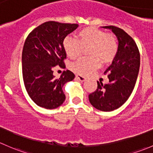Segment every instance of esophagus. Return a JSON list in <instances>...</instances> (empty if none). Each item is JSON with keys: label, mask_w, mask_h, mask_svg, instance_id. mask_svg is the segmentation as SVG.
<instances>
[{"label": "esophagus", "mask_w": 153, "mask_h": 153, "mask_svg": "<svg viewBox=\"0 0 153 153\" xmlns=\"http://www.w3.org/2000/svg\"><path fill=\"white\" fill-rule=\"evenodd\" d=\"M76 78L78 80H79L80 82H84V81H85V79H86L85 77L82 76V75H76Z\"/></svg>", "instance_id": "1"}]
</instances>
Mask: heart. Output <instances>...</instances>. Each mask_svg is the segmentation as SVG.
<instances>
[{
    "label": "heart",
    "instance_id": "obj_1",
    "mask_svg": "<svg viewBox=\"0 0 153 153\" xmlns=\"http://www.w3.org/2000/svg\"><path fill=\"white\" fill-rule=\"evenodd\" d=\"M87 49L88 55L72 64V69L82 75L89 74L102 63L111 62L118 52V42L111 34L94 27L80 30L76 39L68 37L63 41V48L69 58L76 59L81 54L82 48Z\"/></svg>",
    "mask_w": 153,
    "mask_h": 153
}]
</instances>
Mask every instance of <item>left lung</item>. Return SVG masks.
<instances>
[{"label": "left lung", "instance_id": "obj_1", "mask_svg": "<svg viewBox=\"0 0 153 153\" xmlns=\"http://www.w3.org/2000/svg\"><path fill=\"white\" fill-rule=\"evenodd\" d=\"M111 29L119 42L118 52L106 69L109 83L103 85L97 82V89L89 95L91 105L102 111L120 108L131 95L140 67V53L133 39L123 29L113 26H102Z\"/></svg>", "mask_w": 153, "mask_h": 153}]
</instances>
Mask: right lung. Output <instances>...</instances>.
Listing matches in <instances>:
<instances>
[{
    "mask_svg": "<svg viewBox=\"0 0 153 153\" xmlns=\"http://www.w3.org/2000/svg\"><path fill=\"white\" fill-rule=\"evenodd\" d=\"M78 26V24L45 22L33 30L25 41L22 52L23 82L30 98L38 106L54 109L65 100L62 88L75 76L68 70L56 78L53 68L65 67L64 39Z\"/></svg>",
    "mask_w": 153,
    "mask_h": 153,
    "instance_id": "1",
    "label": "right lung"
}]
</instances>
